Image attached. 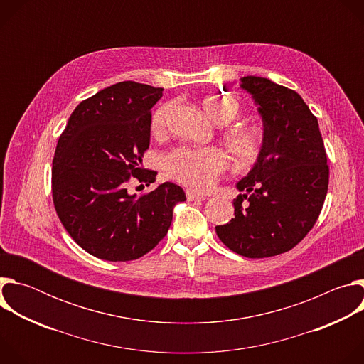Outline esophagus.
<instances>
[{"mask_svg": "<svg viewBox=\"0 0 364 364\" xmlns=\"http://www.w3.org/2000/svg\"><path fill=\"white\" fill-rule=\"evenodd\" d=\"M186 196H187V200L188 201H203V200H205L207 197L204 196V194H200V193H196V191H193V190H187L186 191Z\"/></svg>", "mask_w": 364, "mask_h": 364, "instance_id": "obj_1", "label": "esophagus"}]
</instances>
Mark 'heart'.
<instances>
[{
	"label": "heart",
	"instance_id": "1",
	"mask_svg": "<svg viewBox=\"0 0 364 364\" xmlns=\"http://www.w3.org/2000/svg\"><path fill=\"white\" fill-rule=\"evenodd\" d=\"M205 114L219 125L230 122L239 111L237 102L228 96L207 97L203 102ZM170 105L159 108L152 115L154 132H163L166 128ZM226 148L235 163L240 166L252 164L262 148V138L255 129L237 128L228 132ZM228 163L218 148H177L171 151L164 168L170 178L194 190L209 188L226 170Z\"/></svg>",
	"mask_w": 364,
	"mask_h": 364
}]
</instances>
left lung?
<instances>
[{
    "instance_id": "1",
    "label": "left lung",
    "mask_w": 364,
    "mask_h": 364,
    "mask_svg": "<svg viewBox=\"0 0 364 364\" xmlns=\"http://www.w3.org/2000/svg\"><path fill=\"white\" fill-rule=\"evenodd\" d=\"M262 118V148L237 181L235 218L219 239L246 257L288 252L316 225L328 190V166L317 118L292 89L267 77H240Z\"/></svg>"
}]
</instances>
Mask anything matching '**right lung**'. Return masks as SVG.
Instances as JSON below:
<instances>
[{"label":"right lung","instance_id":"obj_1","mask_svg":"<svg viewBox=\"0 0 364 364\" xmlns=\"http://www.w3.org/2000/svg\"><path fill=\"white\" fill-rule=\"evenodd\" d=\"M163 87L119 82L82 100L59 138L51 191L58 216L87 253L111 262L144 256L167 235L183 188L166 181L141 196L131 177L154 183L142 168L149 146L151 108Z\"/></svg>","mask_w":364,"mask_h":364}]
</instances>
